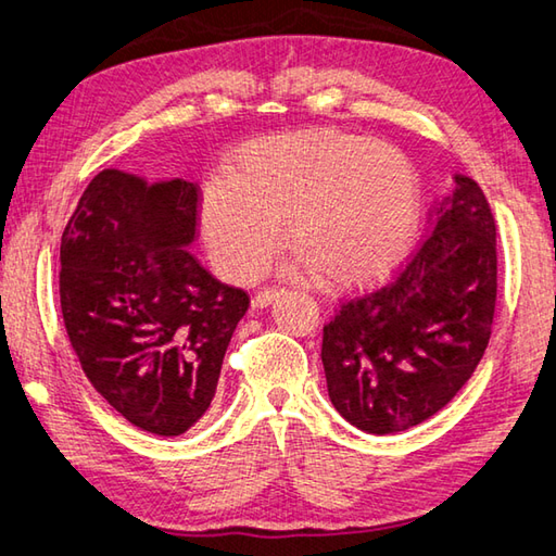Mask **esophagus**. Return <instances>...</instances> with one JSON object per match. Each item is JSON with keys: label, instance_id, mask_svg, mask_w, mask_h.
<instances>
[{"label": "esophagus", "instance_id": "1", "mask_svg": "<svg viewBox=\"0 0 556 556\" xmlns=\"http://www.w3.org/2000/svg\"><path fill=\"white\" fill-rule=\"evenodd\" d=\"M279 294H281L279 289H262V291H257V294L252 296V308H265V306H269L271 301H275Z\"/></svg>", "mask_w": 556, "mask_h": 556}]
</instances>
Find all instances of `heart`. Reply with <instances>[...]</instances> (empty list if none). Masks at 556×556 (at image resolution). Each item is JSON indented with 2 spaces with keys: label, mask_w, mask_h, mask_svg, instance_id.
Listing matches in <instances>:
<instances>
[{
  "label": "heart",
  "mask_w": 556,
  "mask_h": 556,
  "mask_svg": "<svg viewBox=\"0 0 556 556\" xmlns=\"http://www.w3.org/2000/svg\"><path fill=\"white\" fill-rule=\"evenodd\" d=\"M285 218L301 269H318L330 287L369 285L413 245L418 173L396 146L316 128L250 140L230 160L228 179L201 194V236L230 279L267 269Z\"/></svg>",
  "instance_id": "heart-1"
}]
</instances>
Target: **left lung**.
Segmentation results:
<instances>
[{
  "mask_svg": "<svg viewBox=\"0 0 556 556\" xmlns=\"http://www.w3.org/2000/svg\"><path fill=\"white\" fill-rule=\"evenodd\" d=\"M430 236L396 279L352 296L323 326L332 406L371 435L428 420L486 352L496 311V220L481 187L454 175Z\"/></svg>",
  "mask_w": 556,
  "mask_h": 556,
  "instance_id": "obj_1",
  "label": "left lung"
}]
</instances>
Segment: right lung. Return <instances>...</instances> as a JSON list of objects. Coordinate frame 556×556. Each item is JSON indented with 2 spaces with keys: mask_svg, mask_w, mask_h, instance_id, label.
Returning <instances> with one entry per match:
<instances>
[{
  "mask_svg": "<svg viewBox=\"0 0 556 556\" xmlns=\"http://www.w3.org/2000/svg\"><path fill=\"white\" fill-rule=\"evenodd\" d=\"M199 189L104 169L60 240V308L87 379L130 426L187 432L250 299L199 265Z\"/></svg>",
  "mask_w": 556,
  "mask_h": 556,
  "instance_id": "add662e5",
  "label": "right lung"
}]
</instances>
